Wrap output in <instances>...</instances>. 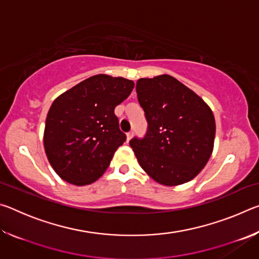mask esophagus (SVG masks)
<instances>
[{"mask_svg": "<svg viewBox=\"0 0 259 259\" xmlns=\"http://www.w3.org/2000/svg\"><path fill=\"white\" fill-rule=\"evenodd\" d=\"M133 136H134V131H130V133L126 134V142H129V140L133 138Z\"/></svg>", "mask_w": 259, "mask_h": 259, "instance_id": "1", "label": "esophagus"}]
</instances>
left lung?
Masks as SVG:
<instances>
[{"label":"left lung","mask_w":259,"mask_h":259,"mask_svg":"<svg viewBox=\"0 0 259 259\" xmlns=\"http://www.w3.org/2000/svg\"><path fill=\"white\" fill-rule=\"evenodd\" d=\"M136 91L147 121L145 136L129 142L140 166L162 185L190 182L212 153L216 124L211 109L170 75L139 78Z\"/></svg>","instance_id":"obj_1"}]
</instances>
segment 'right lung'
<instances>
[{"label":"right lung","mask_w":259,"mask_h":259,"mask_svg":"<svg viewBox=\"0 0 259 259\" xmlns=\"http://www.w3.org/2000/svg\"><path fill=\"white\" fill-rule=\"evenodd\" d=\"M134 87L126 78L99 74L52 103L43 140L48 160L65 182L88 185L108 168L126 139L114 109L129 97Z\"/></svg>","instance_id":"right-lung-1"}]
</instances>
